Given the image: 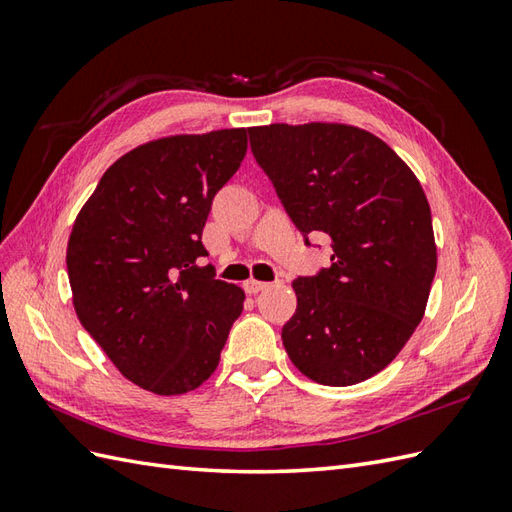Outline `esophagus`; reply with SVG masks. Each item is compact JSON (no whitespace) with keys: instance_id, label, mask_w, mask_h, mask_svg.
<instances>
[{"instance_id":"34e87169","label":"esophagus","mask_w":512,"mask_h":512,"mask_svg":"<svg viewBox=\"0 0 512 512\" xmlns=\"http://www.w3.org/2000/svg\"><path fill=\"white\" fill-rule=\"evenodd\" d=\"M266 288H268L266 281H257V279H246L244 281V290L248 292V295H257V292H262Z\"/></svg>"}]
</instances>
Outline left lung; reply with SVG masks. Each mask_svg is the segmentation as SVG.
<instances>
[{
  "label": "left lung",
  "mask_w": 512,
  "mask_h": 512,
  "mask_svg": "<svg viewBox=\"0 0 512 512\" xmlns=\"http://www.w3.org/2000/svg\"><path fill=\"white\" fill-rule=\"evenodd\" d=\"M248 136L306 246L323 233L334 250L328 268L292 281L290 361L321 385L361 383L394 361L427 308L438 259L427 195L365 129L277 123Z\"/></svg>",
  "instance_id": "1"
}]
</instances>
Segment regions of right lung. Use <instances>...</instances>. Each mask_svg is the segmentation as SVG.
<instances>
[{
  "instance_id": "obj_1",
  "label": "right lung",
  "mask_w": 512,
  "mask_h": 512,
  "mask_svg": "<svg viewBox=\"0 0 512 512\" xmlns=\"http://www.w3.org/2000/svg\"><path fill=\"white\" fill-rule=\"evenodd\" d=\"M246 147V129L140 145L103 173L72 226L76 317L118 372L154 394L200 387L244 310V290L202 266V231Z\"/></svg>"
}]
</instances>
